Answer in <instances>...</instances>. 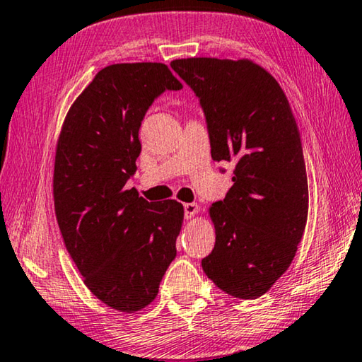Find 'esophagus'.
I'll list each match as a JSON object with an SVG mask.
<instances>
[{
	"instance_id": "34e87169",
	"label": "esophagus",
	"mask_w": 362,
	"mask_h": 362,
	"mask_svg": "<svg viewBox=\"0 0 362 362\" xmlns=\"http://www.w3.org/2000/svg\"><path fill=\"white\" fill-rule=\"evenodd\" d=\"M199 206L196 203H187L183 204V212H185V218H192L196 212H198Z\"/></svg>"
}]
</instances>
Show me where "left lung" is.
<instances>
[{
    "instance_id": "1",
    "label": "left lung",
    "mask_w": 362,
    "mask_h": 362,
    "mask_svg": "<svg viewBox=\"0 0 362 362\" xmlns=\"http://www.w3.org/2000/svg\"><path fill=\"white\" fill-rule=\"evenodd\" d=\"M170 66L198 97L212 159L235 164L233 187L209 209L216 246L201 265L218 289L257 298L289 268L308 217L302 139L289 100L250 60L192 57Z\"/></svg>"
}]
</instances>
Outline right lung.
I'll use <instances>...</instances> for the list:
<instances>
[{
  "label": "right lung",
  "instance_id": "1",
  "mask_svg": "<svg viewBox=\"0 0 362 362\" xmlns=\"http://www.w3.org/2000/svg\"><path fill=\"white\" fill-rule=\"evenodd\" d=\"M182 88L164 64L105 66L71 105L59 137L54 206L65 247L88 289L124 313L155 300L177 255L183 206L148 203L126 183L137 170L145 113Z\"/></svg>",
  "mask_w": 362,
  "mask_h": 362
}]
</instances>
